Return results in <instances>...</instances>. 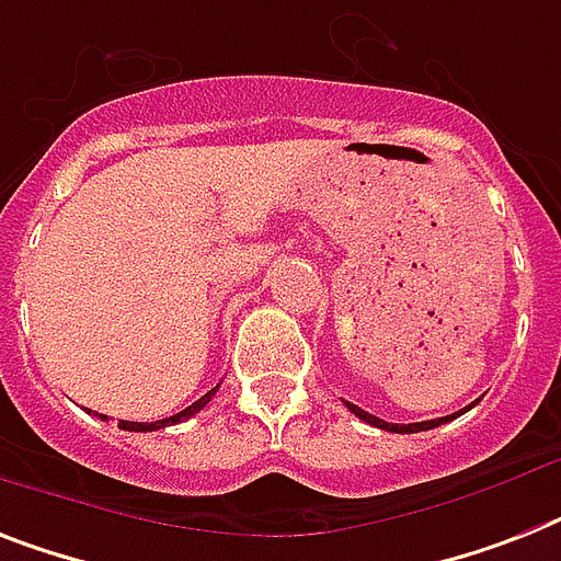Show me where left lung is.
I'll return each mask as SVG.
<instances>
[{
	"label": "left lung",
	"mask_w": 561,
	"mask_h": 561,
	"mask_svg": "<svg viewBox=\"0 0 561 561\" xmlns=\"http://www.w3.org/2000/svg\"><path fill=\"white\" fill-rule=\"evenodd\" d=\"M345 407L352 409V412L357 414L359 421L371 423V426H377V430H386V432H398V435H412V432H426V430H435V426H440V423H446V421H455V417H458V414H461V412H455V414H446V417H435V421H421V423H389V421H380V417H377V414H368L366 409L354 407V403H348V400H345ZM472 407H476V403H472ZM467 409H470V407H467ZM467 409H463V412H467Z\"/></svg>",
	"instance_id": "left-lung-1"
}]
</instances>
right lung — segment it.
<instances>
[{
	"instance_id": "right-lung-1",
	"label": "right lung",
	"mask_w": 561,
	"mask_h": 561,
	"mask_svg": "<svg viewBox=\"0 0 561 561\" xmlns=\"http://www.w3.org/2000/svg\"><path fill=\"white\" fill-rule=\"evenodd\" d=\"M216 391H218V386H216V389H209L207 394H204V398H198V400H195L193 407H186L184 412L172 414V417H163V421H152V423L121 421V423H117V426H121V430H126V432H154V430H163V426H175V423L186 421V417H193L195 412H202V409L207 407L209 400H213V394H216ZM100 417H103V421H106V414H100Z\"/></svg>"
}]
</instances>
